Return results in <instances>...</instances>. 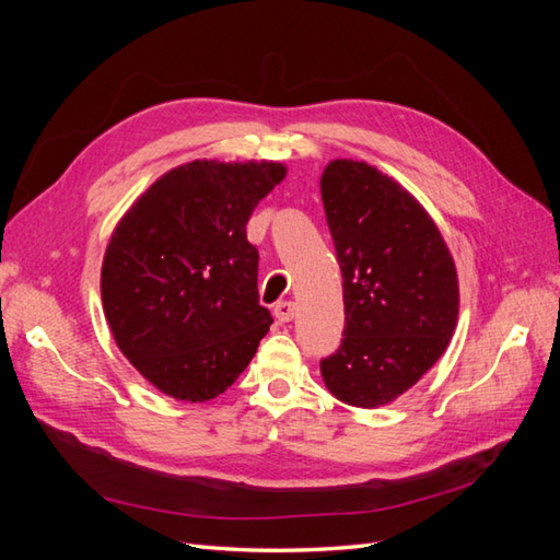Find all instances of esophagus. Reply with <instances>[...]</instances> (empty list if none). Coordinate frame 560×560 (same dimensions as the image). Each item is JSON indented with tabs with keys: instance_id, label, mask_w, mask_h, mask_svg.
<instances>
[{
	"instance_id": "1",
	"label": "esophagus",
	"mask_w": 560,
	"mask_h": 560,
	"mask_svg": "<svg viewBox=\"0 0 560 560\" xmlns=\"http://www.w3.org/2000/svg\"><path fill=\"white\" fill-rule=\"evenodd\" d=\"M273 313L280 322H292L296 315V303L294 301H278Z\"/></svg>"
}]
</instances>
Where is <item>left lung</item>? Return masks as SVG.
I'll return each instance as SVG.
<instances>
[{"instance_id":"1","label":"left lung","mask_w":560,"mask_h":560,"mask_svg":"<svg viewBox=\"0 0 560 560\" xmlns=\"http://www.w3.org/2000/svg\"><path fill=\"white\" fill-rule=\"evenodd\" d=\"M343 276V341L319 362L343 404L376 409L413 387L455 331L460 290L428 210L364 161L336 159L319 179Z\"/></svg>"}]
</instances>
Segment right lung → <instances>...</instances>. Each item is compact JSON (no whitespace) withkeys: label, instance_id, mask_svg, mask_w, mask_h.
<instances>
[{"label":"right lung","instance_id":"add662e5","mask_svg":"<svg viewBox=\"0 0 560 560\" xmlns=\"http://www.w3.org/2000/svg\"><path fill=\"white\" fill-rule=\"evenodd\" d=\"M287 167L198 159L161 175L116 224L100 292L128 362L182 401L222 395L273 325L247 222Z\"/></svg>","mask_w":560,"mask_h":560}]
</instances>
